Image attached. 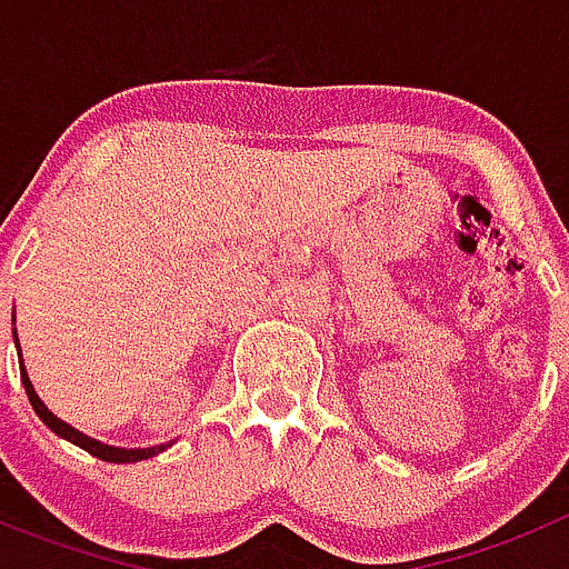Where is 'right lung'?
I'll return each mask as SVG.
<instances>
[{
	"label": "right lung",
	"instance_id": "1",
	"mask_svg": "<svg viewBox=\"0 0 569 569\" xmlns=\"http://www.w3.org/2000/svg\"><path fill=\"white\" fill-rule=\"evenodd\" d=\"M13 338H17V332H13ZM17 349H19V340H17ZM19 375H22V383H24V392H28V401H31L33 412L42 418V423H48V427L53 429V432L59 435V438H66V441L77 443V447H82L86 452H91V456H97L100 461H108V463H134V461H146V458L157 456V452H162V449H168L171 443H160V447H146V449H122V447H108V443L97 441V438H88V435H82L79 429L68 427L66 421H59L57 415L51 412V409L46 407V403L39 401V395L33 392V383L31 378H28V372H24V363H19Z\"/></svg>",
	"mask_w": 569,
	"mask_h": 569
}]
</instances>
